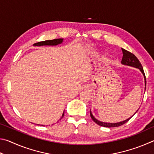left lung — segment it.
<instances>
[{
    "label": "left lung",
    "mask_w": 154,
    "mask_h": 154,
    "mask_svg": "<svg viewBox=\"0 0 154 154\" xmlns=\"http://www.w3.org/2000/svg\"><path fill=\"white\" fill-rule=\"evenodd\" d=\"M122 52H123V58H122V63L123 64L128 65V66H133V67L137 68V69H140V71H141V72L143 74V75H144V78H145V85H146L145 75L144 71H143L142 65H141V64H140V62L139 60V59H138L137 57L134 55L133 54H132L131 52L127 51V50H126V49H124L123 48H122ZM134 115H133V116H134ZM90 116H91V118L92 119V120L95 123H96L98 125H99V126H103V127H107V128H113V127L120 126H122V125H123L125 123H126L127 122H128L129 119L132 117V116L131 118L127 119L126 120L121 122H119V123L111 124V123H105V122H100V121L97 120V119H96L94 118V117L92 116V113H91V111H90Z\"/></svg>",
    "instance_id": "obj_1"
}]
</instances>
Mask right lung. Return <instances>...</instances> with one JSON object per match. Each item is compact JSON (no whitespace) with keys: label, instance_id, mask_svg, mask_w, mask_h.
Segmentation results:
<instances>
[{"label":"right lung","instance_id":"obj_1","mask_svg":"<svg viewBox=\"0 0 154 154\" xmlns=\"http://www.w3.org/2000/svg\"><path fill=\"white\" fill-rule=\"evenodd\" d=\"M63 39L62 38H56V39L54 40H48L45 41H40V42L36 43L34 44V45L35 46H41V45H58V44L61 43L62 42ZM64 113L62 114V117L64 116Z\"/></svg>","mask_w":154,"mask_h":154}]
</instances>
